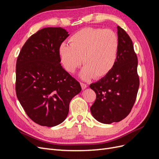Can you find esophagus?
I'll return each instance as SVG.
<instances>
[{"label": "esophagus", "instance_id": "1", "mask_svg": "<svg viewBox=\"0 0 159 159\" xmlns=\"http://www.w3.org/2000/svg\"><path fill=\"white\" fill-rule=\"evenodd\" d=\"M80 85L81 86V88H82V89H85L86 88H87V85L84 84V83H80Z\"/></svg>", "mask_w": 159, "mask_h": 159}]
</instances>
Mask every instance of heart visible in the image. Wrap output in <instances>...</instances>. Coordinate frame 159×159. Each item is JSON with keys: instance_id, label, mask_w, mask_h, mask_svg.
<instances>
[{"instance_id": "b5f03b06", "label": "heart", "mask_w": 159, "mask_h": 159, "mask_svg": "<svg viewBox=\"0 0 159 159\" xmlns=\"http://www.w3.org/2000/svg\"><path fill=\"white\" fill-rule=\"evenodd\" d=\"M70 45L59 48L61 62L69 73H74L81 64L85 65L81 78L94 76L102 78L111 71L117 61L119 40L116 34L109 29L87 27L76 32L70 38Z\"/></svg>"}]
</instances>
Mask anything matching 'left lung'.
I'll use <instances>...</instances> for the list:
<instances>
[{"mask_svg": "<svg viewBox=\"0 0 159 159\" xmlns=\"http://www.w3.org/2000/svg\"><path fill=\"white\" fill-rule=\"evenodd\" d=\"M119 49L117 61L109 73L89 87L96 93L90 108L93 117L100 123L119 122L131 112L139 87L137 56L131 38L117 26Z\"/></svg>", "mask_w": 159, "mask_h": 159, "instance_id": "obj_1", "label": "left lung"}]
</instances>
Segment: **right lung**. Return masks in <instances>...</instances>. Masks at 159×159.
I'll list each match as a JSON object with an SVG mask.
<instances>
[{
	"mask_svg": "<svg viewBox=\"0 0 159 159\" xmlns=\"http://www.w3.org/2000/svg\"><path fill=\"white\" fill-rule=\"evenodd\" d=\"M69 36L60 27H48L32 35L16 60V93L34 122L54 127L63 122L80 83L61 66L59 48Z\"/></svg>",
	"mask_w": 159,
	"mask_h": 159,
	"instance_id": "obj_1",
	"label": "right lung"
}]
</instances>
